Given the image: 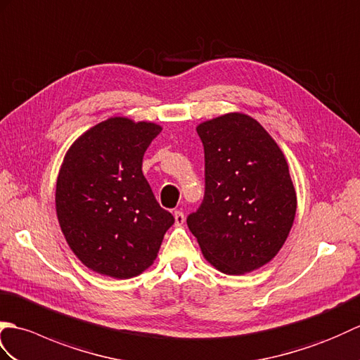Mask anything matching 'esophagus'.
<instances>
[{"label":"esophagus","mask_w":360,"mask_h":360,"mask_svg":"<svg viewBox=\"0 0 360 360\" xmlns=\"http://www.w3.org/2000/svg\"><path fill=\"white\" fill-rule=\"evenodd\" d=\"M174 220H175V226H181L183 223H185V214H183L181 211H175Z\"/></svg>","instance_id":"34e87169"}]
</instances>
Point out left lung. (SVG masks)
Listing matches in <instances>:
<instances>
[{
    "mask_svg": "<svg viewBox=\"0 0 360 360\" xmlns=\"http://www.w3.org/2000/svg\"><path fill=\"white\" fill-rule=\"evenodd\" d=\"M205 198L188 217L205 259L242 276L273 260L292 228L297 197L288 163L257 120L229 112L197 126Z\"/></svg>",
    "mask_w": 360,
    "mask_h": 360,
    "instance_id": "8db88e82",
    "label": "left lung"
}]
</instances>
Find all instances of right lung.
Here are the masks:
<instances>
[{"label": "right lung", "mask_w": 360, "mask_h": 360, "mask_svg": "<svg viewBox=\"0 0 360 360\" xmlns=\"http://www.w3.org/2000/svg\"><path fill=\"white\" fill-rule=\"evenodd\" d=\"M162 126L110 117L72 143L57 179L55 207L69 248L101 276L131 278L157 259L174 217L141 171Z\"/></svg>", "instance_id": "add662e5"}]
</instances>
